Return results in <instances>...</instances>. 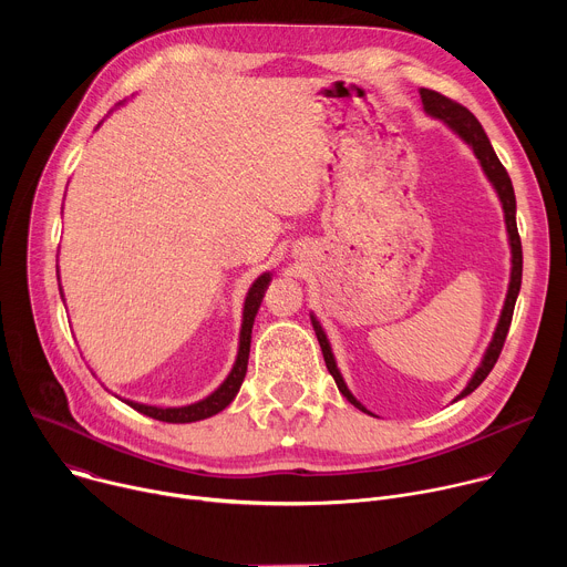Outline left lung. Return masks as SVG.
<instances>
[{
    "label": "left lung",
    "instance_id": "obj_1",
    "mask_svg": "<svg viewBox=\"0 0 567 567\" xmlns=\"http://www.w3.org/2000/svg\"><path fill=\"white\" fill-rule=\"evenodd\" d=\"M420 96H422V105H424V112L433 118H440L446 127H451L475 154V158L480 161V166L484 171V175H487V179L492 182L494 190L498 193V199L503 204V210H505V224H507V235H509V247H512V276H509V289H507V298H505V305H503V311H501V318H498V326H496V332H494V339L487 348V352H484L477 370L473 372L471 381L466 383V388L455 396L462 399L466 394H471L484 379H487V374L494 370L501 352H503V346H505V339H507V332H509V326H512V316H514V305H516V298H518V291H520V280H523V247H520V235H518V226H516V195H514V186H512V179L505 171V166L501 164V158L496 156L487 134H484L480 121L466 110L462 107L460 103L433 92V90H420ZM311 326H313V332H316V339L320 343V350H322V359H326V365L330 370V374L334 377L341 394L352 403V406H357L359 411L372 415L361 401H357V396L348 390L339 368H337V361H334V354H332V348H330V341L326 337V332H322L320 322L316 320V316H311Z\"/></svg>",
    "mask_w": 567,
    "mask_h": 567
}]
</instances>
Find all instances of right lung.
<instances>
[{"mask_svg": "<svg viewBox=\"0 0 567 567\" xmlns=\"http://www.w3.org/2000/svg\"><path fill=\"white\" fill-rule=\"evenodd\" d=\"M271 282V274H262L249 289L247 300H245V311H241V330H239V350H237V359L235 365L230 370V374L224 379V383L210 392L206 399L190 403V406H182V409H156V406H145V403H136V401H125L127 406H132L134 411L158 420V422H168V424H190V422H199L206 417L217 415L219 411H224L228 403L235 399V394L239 392L241 381H245L247 374V365H249V352H251V330H254V320L256 313L260 309V302L265 298V291Z\"/></svg>", "mask_w": 567, "mask_h": 567, "instance_id": "add662e5", "label": "right lung"}]
</instances>
